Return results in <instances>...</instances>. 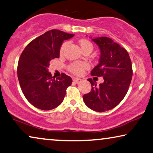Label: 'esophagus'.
I'll list each match as a JSON object with an SVG mask.
<instances>
[{"instance_id":"34e87169","label":"esophagus","mask_w":153,"mask_h":153,"mask_svg":"<svg viewBox=\"0 0 153 153\" xmlns=\"http://www.w3.org/2000/svg\"><path fill=\"white\" fill-rule=\"evenodd\" d=\"M73 81H74L75 83L78 84L79 83H81V82L82 81V80H81V79H79V78H74V79H73Z\"/></svg>"}]
</instances>
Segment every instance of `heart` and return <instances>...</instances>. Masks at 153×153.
Wrapping results in <instances>:
<instances>
[{
  "mask_svg": "<svg viewBox=\"0 0 153 153\" xmlns=\"http://www.w3.org/2000/svg\"><path fill=\"white\" fill-rule=\"evenodd\" d=\"M79 44H80V46L83 51L88 49V48H90V49L92 50V43L89 41H88V40L82 39L79 41ZM68 45V42H65V43L62 44L60 48V53L61 54H63L64 51H65V48H67ZM88 67H89V65L85 63V62H72V63L68 65V70L75 75H81L83 72L84 70L88 68Z\"/></svg>",
  "mask_w": 153,
  "mask_h": 153,
  "instance_id": "1",
  "label": "heart"
}]
</instances>
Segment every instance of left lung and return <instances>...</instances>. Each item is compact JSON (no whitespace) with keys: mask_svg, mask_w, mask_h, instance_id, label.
<instances>
[{"mask_svg":"<svg viewBox=\"0 0 153 153\" xmlns=\"http://www.w3.org/2000/svg\"><path fill=\"white\" fill-rule=\"evenodd\" d=\"M92 40L99 46L101 55L91 75L103 76L104 81L97 86L88 79L92 90L83 95V101L94 111L105 112L116 107L125 97L132 80V63L127 51L111 39L102 36Z\"/></svg>","mask_w":153,"mask_h":153,"instance_id":"obj_1","label":"left lung"}]
</instances>
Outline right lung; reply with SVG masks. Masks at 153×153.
<instances>
[{"mask_svg": "<svg viewBox=\"0 0 153 153\" xmlns=\"http://www.w3.org/2000/svg\"><path fill=\"white\" fill-rule=\"evenodd\" d=\"M74 34L58 30L46 32L31 41L20 56L17 74L25 98L39 109L50 110L63 102L71 77L62 73L55 79L48 71L50 61L59 58L63 41Z\"/></svg>", "mask_w": 153, "mask_h": 153, "instance_id": "obj_1", "label": "right lung"}]
</instances>
